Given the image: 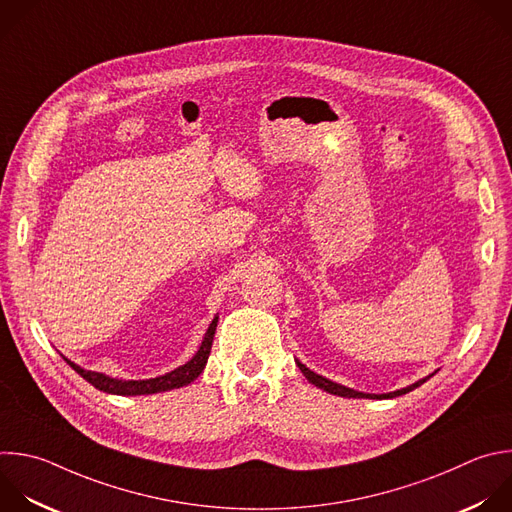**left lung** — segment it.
Instances as JSON below:
<instances>
[{"instance_id":"obj_1","label":"left lung","mask_w":512,"mask_h":512,"mask_svg":"<svg viewBox=\"0 0 512 512\" xmlns=\"http://www.w3.org/2000/svg\"><path fill=\"white\" fill-rule=\"evenodd\" d=\"M297 366H299V370L303 372V376L313 384V386H317V388H321L323 392H327V394H333V396H342V398H372V400H384V398H396V396H402V394H408V392H412L414 388H418V386H422L428 378H424V380H420V382H416V384H412V386H408V388H402V390H396V392H390V394H364V392H358V390H352V388H346V386H342V384H335V382H331V380H327V378H323V376H319V374H315V372H311L307 366H303L301 362H297Z\"/></svg>"}]
</instances>
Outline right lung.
Here are the masks:
<instances>
[{"label":"right lung","mask_w":512,"mask_h":512,"mask_svg":"<svg viewBox=\"0 0 512 512\" xmlns=\"http://www.w3.org/2000/svg\"><path fill=\"white\" fill-rule=\"evenodd\" d=\"M217 321H219V317H215L211 321V325H209V329H207V333L203 337V342H201L199 352L185 366H179L177 370L168 372L164 376H158V378H150V380H118V378H110V376L100 374V372L84 370L78 364L70 362L68 358H64V360L88 384H92L94 388H98L100 392H106V394H116V396H142L144 394V396H148V394H156V392H168V390L189 386L193 380H197L203 374V370L207 366V360H209V354H211Z\"/></svg>","instance_id":"right-lung-1"}]
</instances>
